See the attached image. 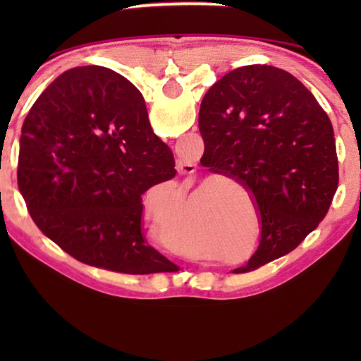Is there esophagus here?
I'll return each instance as SVG.
<instances>
[{
  "instance_id": "esophagus-1",
  "label": "esophagus",
  "mask_w": 361,
  "mask_h": 361,
  "mask_svg": "<svg viewBox=\"0 0 361 361\" xmlns=\"http://www.w3.org/2000/svg\"><path fill=\"white\" fill-rule=\"evenodd\" d=\"M194 167L195 166H192V164H182V162H179L177 169L182 171V172H185V174H192V172H194Z\"/></svg>"
}]
</instances>
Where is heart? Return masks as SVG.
I'll use <instances>...</instances> for the list:
<instances>
[{
    "instance_id": "1",
    "label": "heart",
    "mask_w": 361,
    "mask_h": 361,
    "mask_svg": "<svg viewBox=\"0 0 361 361\" xmlns=\"http://www.w3.org/2000/svg\"><path fill=\"white\" fill-rule=\"evenodd\" d=\"M164 185H166V184H164ZM169 187H171V185H169Z\"/></svg>"
}]
</instances>
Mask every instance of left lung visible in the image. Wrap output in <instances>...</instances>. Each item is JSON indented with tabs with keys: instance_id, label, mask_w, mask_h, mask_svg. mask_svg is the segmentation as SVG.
<instances>
[{
	"instance_id": "left-lung-1",
	"label": "left lung",
	"mask_w": 361,
	"mask_h": 361,
	"mask_svg": "<svg viewBox=\"0 0 361 361\" xmlns=\"http://www.w3.org/2000/svg\"><path fill=\"white\" fill-rule=\"evenodd\" d=\"M200 164L243 185L261 224L248 273L288 255L325 219L338 187L334 128L290 73L245 66L220 78L200 105Z\"/></svg>"
}]
</instances>
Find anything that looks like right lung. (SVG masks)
Returning <instances> with one entry per match:
<instances>
[{"instance_id":"right-lung-1","label":"right lung","mask_w":361,"mask_h":361,"mask_svg":"<svg viewBox=\"0 0 361 361\" xmlns=\"http://www.w3.org/2000/svg\"><path fill=\"white\" fill-rule=\"evenodd\" d=\"M145 98L100 66L63 72L19 140L18 187L37 228L73 258L125 274L176 271L142 233V194L176 177Z\"/></svg>"}]
</instances>
